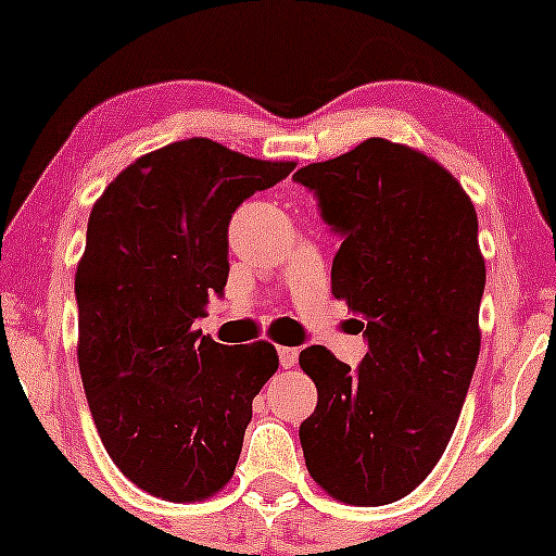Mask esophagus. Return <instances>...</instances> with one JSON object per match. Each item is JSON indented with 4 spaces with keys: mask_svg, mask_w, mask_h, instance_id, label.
<instances>
[{
    "mask_svg": "<svg viewBox=\"0 0 556 556\" xmlns=\"http://www.w3.org/2000/svg\"><path fill=\"white\" fill-rule=\"evenodd\" d=\"M298 348H279V363H282V368L298 366Z\"/></svg>",
    "mask_w": 556,
    "mask_h": 556,
    "instance_id": "34e87169",
    "label": "esophagus"
}]
</instances>
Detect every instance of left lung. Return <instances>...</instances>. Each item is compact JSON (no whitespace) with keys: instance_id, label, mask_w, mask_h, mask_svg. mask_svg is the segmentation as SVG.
<instances>
[{"instance_id":"8db88e82","label":"left lung","mask_w":556,"mask_h":556,"mask_svg":"<svg viewBox=\"0 0 556 556\" xmlns=\"http://www.w3.org/2000/svg\"><path fill=\"white\" fill-rule=\"evenodd\" d=\"M295 180L342 232L331 295L366 316L368 340L358 371L321 344L300 353L318 392L300 424L305 468L331 500L379 507L424 483L460 418L481 350L478 216L450 169L387 138Z\"/></svg>"}]
</instances>
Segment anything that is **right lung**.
Masks as SVG:
<instances>
[{"label":"right lung","mask_w":556,"mask_h":556,"mask_svg":"<svg viewBox=\"0 0 556 556\" xmlns=\"http://www.w3.org/2000/svg\"><path fill=\"white\" fill-rule=\"evenodd\" d=\"M292 169L175 140L127 164L88 216L75 271L83 389L114 465L159 500L227 486L253 397L277 374L271 342L227 348L193 321L227 285L232 212Z\"/></svg>","instance_id":"1"}]
</instances>
